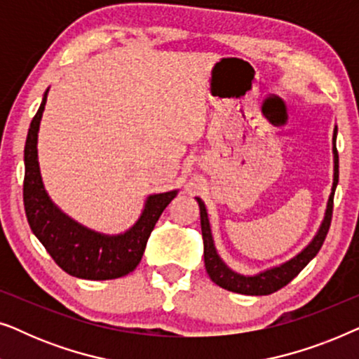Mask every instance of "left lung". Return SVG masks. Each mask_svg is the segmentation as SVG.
I'll return each instance as SVG.
<instances>
[{"label":"left lung","instance_id":"left-lung-1","mask_svg":"<svg viewBox=\"0 0 359 359\" xmlns=\"http://www.w3.org/2000/svg\"><path fill=\"white\" fill-rule=\"evenodd\" d=\"M335 142H337V127L335 130H333V158H335V173H333L332 194L330 198H328L325 219H323L320 229H318V232L316 237H313L312 242L309 243L301 253L296 255L292 259H289V262L279 264L276 268L268 269V271L255 274V276H243V274L232 271V269H230L227 264L220 259L214 247V240H212V233H210L205 205L199 198H196L198 199V204L201 209V230H203L205 271H208L209 278L212 279L217 286L237 294H247V296H268V294L276 292L281 287L286 286V284L291 283L292 279L307 266V263L316 257L318 250L322 248L323 242H325V237L332 222L333 196H335V189L338 184V151H337Z\"/></svg>","mask_w":359,"mask_h":359}]
</instances>
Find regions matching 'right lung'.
<instances>
[{
  "mask_svg": "<svg viewBox=\"0 0 359 359\" xmlns=\"http://www.w3.org/2000/svg\"><path fill=\"white\" fill-rule=\"evenodd\" d=\"M47 93L34 116L24 147V209L34 235L48 255L70 276L81 279H116L134 271L145 252L147 242L166 205L178 191L151 194L140 219L121 235H102L83 227L52 203L43 189L37 161V132Z\"/></svg>",
  "mask_w": 359,
  "mask_h": 359,
  "instance_id": "obj_1",
  "label": "right lung"
}]
</instances>
